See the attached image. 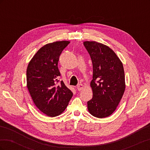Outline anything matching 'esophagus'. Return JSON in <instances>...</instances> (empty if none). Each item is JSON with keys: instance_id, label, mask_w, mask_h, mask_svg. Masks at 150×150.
<instances>
[{"instance_id": "obj_1", "label": "esophagus", "mask_w": 150, "mask_h": 150, "mask_svg": "<svg viewBox=\"0 0 150 150\" xmlns=\"http://www.w3.org/2000/svg\"><path fill=\"white\" fill-rule=\"evenodd\" d=\"M83 88H84V86L82 84H79L78 86H77V87H76L77 89H78V91H80L82 90L83 89Z\"/></svg>"}]
</instances>
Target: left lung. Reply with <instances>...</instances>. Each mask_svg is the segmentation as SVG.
<instances>
[{"instance_id": "left-lung-1", "label": "left lung", "mask_w": 150, "mask_h": 150, "mask_svg": "<svg viewBox=\"0 0 150 150\" xmlns=\"http://www.w3.org/2000/svg\"><path fill=\"white\" fill-rule=\"evenodd\" d=\"M83 44L93 67L90 83L93 98L88 101V110L94 117H106L116 110L125 93L123 66L116 53L106 45L96 41H84Z\"/></svg>"}]
</instances>
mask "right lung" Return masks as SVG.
Instances as JSON below:
<instances>
[{"instance_id":"add662e5","label":"right lung","mask_w":150,"mask_h":150,"mask_svg":"<svg viewBox=\"0 0 150 150\" xmlns=\"http://www.w3.org/2000/svg\"><path fill=\"white\" fill-rule=\"evenodd\" d=\"M70 41L49 43L40 48L29 62L26 71L27 88L39 110L49 117L64 111L73 95L62 81L57 64L60 54Z\"/></svg>"}]
</instances>
